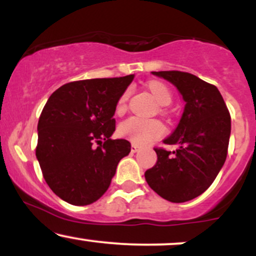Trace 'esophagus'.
<instances>
[{
	"label": "esophagus",
	"mask_w": 256,
	"mask_h": 256,
	"mask_svg": "<svg viewBox=\"0 0 256 256\" xmlns=\"http://www.w3.org/2000/svg\"><path fill=\"white\" fill-rule=\"evenodd\" d=\"M138 150H140V146H136V144H132L131 146V152H137Z\"/></svg>",
	"instance_id": "obj_1"
}]
</instances>
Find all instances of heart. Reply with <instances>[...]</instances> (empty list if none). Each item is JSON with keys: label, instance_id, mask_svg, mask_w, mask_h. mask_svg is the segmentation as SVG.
<instances>
[{"label": "heart", "instance_id": "heart-1", "mask_svg": "<svg viewBox=\"0 0 256 256\" xmlns=\"http://www.w3.org/2000/svg\"><path fill=\"white\" fill-rule=\"evenodd\" d=\"M152 94L156 101L161 106H167L171 104L172 95L168 88L161 82L152 80L148 84ZM130 91H125L119 98L118 104H116V112L122 113L126 110V102H128ZM120 136L128 138L136 146H144L154 142L164 136L165 134V126L161 124L158 120H149L138 118V116H131V118L124 120L119 125L118 128Z\"/></svg>", "mask_w": 256, "mask_h": 256}]
</instances>
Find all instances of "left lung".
Segmentation results:
<instances>
[{"mask_svg":"<svg viewBox=\"0 0 256 256\" xmlns=\"http://www.w3.org/2000/svg\"><path fill=\"white\" fill-rule=\"evenodd\" d=\"M174 85L185 102L177 128L164 140L174 152L155 148L158 161L146 171L149 186L167 201L186 202L204 192L226 160L231 118L212 84L180 71L152 72Z\"/></svg>","mask_w":256,"mask_h":256,"instance_id":"1","label":"left lung"}]
</instances>
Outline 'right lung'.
<instances>
[{
	"mask_svg": "<svg viewBox=\"0 0 256 256\" xmlns=\"http://www.w3.org/2000/svg\"><path fill=\"white\" fill-rule=\"evenodd\" d=\"M134 77L72 82L46 101L38 120L36 156L46 184L64 201L74 206L98 201L119 161L131 152L128 140L110 136L116 104Z\"/></svg>",
	"mask_w": 256,
	"mask_h": 256,
	"instance_id": "right-lung-1",
	"label": "right lung"
}]
</instances>
